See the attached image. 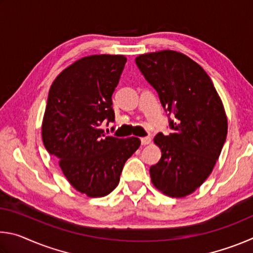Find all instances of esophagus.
I'll list each match as a JSON object with an SVG mask.
<instances>
[{
    "mask_svg": "<svg viewBox=\"0 0 253 253\" xmlns=\"http://www.w3.org/2000/svg\"><path fill=\"white\" fill-rule=\"evenodd\" d=\"M140 142H142V145H148L149 143L152 142V138L149 136L143 137V138H140Z\"/></svg>",
    "mask_w": 253,
    "mask_h": 253,
    "instance_id": "34e87169",
    "label": "esophagus"
}]
</instances>
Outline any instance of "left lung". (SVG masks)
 <instances>
[{
	"label": "left lung",
	"mask_w": 253,
	"mask_h": 253,
	"mask_svg": "<svg viewBox=\"0 0 253 253\" xmlns=\"http://www.w3.org/2000/svg\"><path fill=\"white\" fill-rule=\"evenodd\" d=\"M135 61L175 116L172 134L154 138L162 157L149 169L152 183L163 194L184 198L202 185L220 156L228 134L223 104L203 68L184 53L161 50Z\"/></svg>",
	"instance_id": "obj_1"
}]
</instances>
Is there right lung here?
<instances>
[{"label": "right lung", "instance_id": "add662e5", "mask_svg": "<svg viewBox=\"0 0 253 253\" xmlns=\"http://www.w3.org/2000/svg\"><path fill=\"white\" fill-rule=\"evenodd\" d=\"M127 59L92 54L77 60L51 84L42 121V140L72 186L102 198L119 183L126 161L138 149L137 137L107 136L100 127L115 121L111 96Z\"/></svg>", "mask_w": 253, "mask_h": 253}]
</instances>
